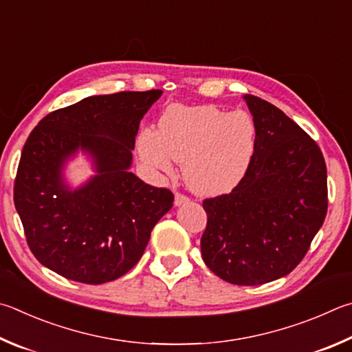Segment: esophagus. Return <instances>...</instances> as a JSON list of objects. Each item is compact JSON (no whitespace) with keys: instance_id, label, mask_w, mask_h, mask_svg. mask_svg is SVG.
I'll list each match as a JSON object with an SVG mask.
<instances>
[{"instance_id":"34e87169","label":"esophagus","mask_w":352,"mask_h":352,"mask_svg":"<svg viewBox=\"0 0 352 352\" xmlns=\"http://www.w3.org/2000/svg\"><path fill=\"white\" fill-rule=\"evenodd\" d=\"M189 201V197L184 195L182 192H175V206H180L183 203H188Z\"/></svg>"}]
</instances>
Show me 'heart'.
Segmentation results:
<instances>
[{
  "mask_svg": "<svg viewBox=\"0 0 352 352\" xmlns=\"http://www.w3.org/2000/svg\"><path fill=\"white\" fill-rule=\"evenodd\" d=\"M254 121L246 112L228 113L214 106H172L158 121V132L138 137L140 155L162 172L172 160L183 163L188 186L200 195H219L237 184L251 162Z\"/></svg>",
  "mask_w": 352,
  "mask_h": 352,
  "instance_id": "1",
  "label": "heart"
}]
</instances>
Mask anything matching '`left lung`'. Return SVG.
I'll list each match as a JSON object with an SVG mask.
<instances>
[{
  "instance_id": "obj_1",
  "label": "left lung",
  "mask_w": 352,
  "mask_h": 352,
  "mask_svg": "<svg viewBox=\"0 0 352 352\" xmlns=\"http://www.w3.org/2000/svg\"><path fill=\"white\" fill-rule=\"evenodd\" d=\"M245 100L254 154L231 192L203 200L201 257L225 282L254 286L303 260L327 217L328 175L320 148L296 121L255 95Z\"/></svg>"
}]
</instances>
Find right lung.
Returning <instances> with one entry per match:
<instances>
[{
  "mask_svg": "<svg viewBox=\"0 0 352 352\" xmlns=\"http://www.w3.org/2000/svg\"><path fill=\"white\" fill-rule=\"evenodd\" d=\"M163 91L95 95L47 113L24 143L14 203L32 254L74 282L101 285L138 263L174 194L129 172L143 115ZM80 147L99 175L70 193L60 168Z\"/></svg>",
  "mask_w": 352,
  "mask_h": 352,
  "instance_id": "right-lung-1",
  "label": "right lung"
}]
</instances>
